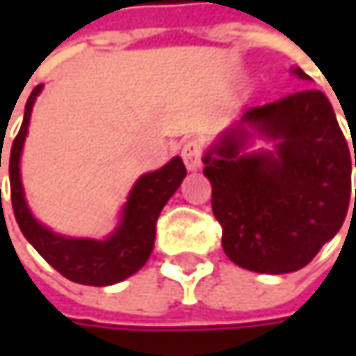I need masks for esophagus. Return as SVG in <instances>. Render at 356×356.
I'll use <instances>...</instances> for the list:
<instances>
[{
	"label": "esophagus",
	"instance_id": "obj_1",
	"mask_svg": "<svg viewBox=\"0 0 356 356\" xmlns=\"http://www.w3.org/2000/svg\"><path fill=\"white\" fill-rule=\"evenodd\" d=\"M181 156L189 171L202 169V144L197 140H187L181 148Z\"/></svg>",
	"mask_w": 356,
	"mask_h": 356
}]
</instances>
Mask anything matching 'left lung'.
I'll list each match as a JSON object with an SVG mask.
<instances>
[{
  "mask_svg": "<svg viewBox=\"0 0 356 356\" xmlns=\"http://www.w3.org/2000/svg\"><path fill=\"white\" fill-rule=\"evenodd\" d=\"M295 74L309 78L303 70ZM248 127L278 139L277 152L239 157ZM204 163L222 249L251 272L286 274L307 266L340 231L353 200L348 144L320 90L248 108Z\"/></svg>",
  "mask_w": 356,
  "mask_h": 356,
  "instance_id": "left-lung-1",
  "label": "left lung"
}]
</instances>
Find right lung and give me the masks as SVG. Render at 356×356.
<instances>
[{
	"label": "right lung",
	"instance_id": "right-lung-1",
	"mask_svg": "<svg viewBox=\"0 0 356 356\" xmlns=\"http://www.w3.org/2000/svg\"><path fill=\"white\" fill-rule=\"evenodd\" d=\"M40 88H42L40 84L35 86V90L26 101L24 121L10 150V195H12L16 222L22 235L33 243V248L67 280L78 284H90V286H107L121 282L127 276L136 274L150 257L156 239L159 214L169 202V197L177 191L183 177L187 175L185 165L179 156H175L163 169L140 177L123 208V220L119 229L107 241L65 239L51 233L33 218L24 202V191L20 181V152L29 131L33 105Z\"/></svg>",
	"mask_w": 356,
	"mask_h": 356
}]
</instances>
